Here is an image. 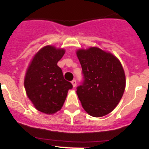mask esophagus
Returning a JSON list of instances; mask_svg holds the SVG:
<instances>
[{
    "label": "esophagus",
    "mask_w": 149,
    "mask_h": 149,
    "mask_svg": "<svg viewBox=\"0 0 149 149\" xmlns=\"http://www.w3.org/2000/svg\"><path fill=\"white\" fill-rule=\"evenodd\" d=\"M71 83H72V84H73V88H75V87L76 86V81L75 79H73V81H71Z\"/></svg>",
    "instance_id": "1"
}]
</instances>
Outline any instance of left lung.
Listing matches in <instances>:
<instances>
[{
    "instance_id": "1",
    "label": "left lung",
    "mask_w": 149,
    "mask_h": 149,
    "mask_svg": "<svg viewBox=\"0 0 149 149\" xmlns=\"http://www.w3.org/2000/svg\"><path fill=\"white\" fill-rule=\"evenodd\" d=\"M76 55L84 76L76 91L83 108L94 117L108 114L120 102L125 88L121 62L112 53L96 47L79 49Z\"/></svg>"
}]
</instances>
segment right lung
<instances>
[{
    "mask_svg": "<svg viewBox=\"0 0 149 149\" xmlns=\"http://www.w3.org/2000/svg\"><path fill=\"white\" fill-rule=\"evenodd\" d=\"M65 49L47 45L35 54L26 69L24 88L27 97L38 111L53 114L60 111L68 92L73 88L57 65Z\"/></svg>",
    "mask_w": 149,
    "mask_h": 149,
    "instance_id": "1",
    "label": "right lung"
}]
</instances>
